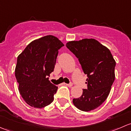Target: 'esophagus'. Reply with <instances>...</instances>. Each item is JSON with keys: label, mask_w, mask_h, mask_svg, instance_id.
<instances>
[{"label": "esophagus", "mask_w": 131, "mask_h": 131, "mask_svg": "<svg viewBox=\"0 0 131 131\" xmlns=\"http://www.w3.org/2000/svg\"><path fill=\"white\" fill-rule=\"evenodd\" d=\"M65 84L67 85V86L70 87H70H72V85H73V84H72V83H70V84Z\"/></svg>", "instance_id": "1"}]
</instances>
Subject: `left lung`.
<instances>
[{
  "label": "left lung",
  "instance_id": "8db88e82",
  "mask_svg": "<svg viewBox=\"0 0 131 131\" xmlns=\"http://www.w3.org/2000/svg\"><path fill=\"white\" fill-rule=\"evenodd\" d=\"M66 46L79 59L88 77V88L80 97L73 99V105L84 112L93 110L109 95L115 78V61L110 50L95 39L71 41Z\"/></svg>",
  "mask_w": 131,
  "mask_h": 131
}]
</instances>
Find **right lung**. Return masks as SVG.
Wrapping results in <instances>:
<instances>
[{
  "label": "right lung",
  "mask_w": 131,
  "mask_h": 131,
  "mask_svg": "<svg viewBox=\"0 0 131 131\" xmlns=\"http://www.w3.org/2000/svg\"><path fill=\"white\" fill-rule=\"evenodd\" d=\"M63 46L57 37L47 35L32 41L18 56L15 76L19 93L30 106L42 108L53 101L58 87L49 80V77Z\"/></svg>",
  "instance_id": "add662e5"
}]
</instances>
